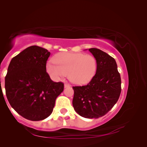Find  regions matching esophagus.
I'll return each mask as SVG.
<instances>
[{"instance_id": "1", "label": "esophagus", "mask_w": 147, "mask_h": 147, "mask_svg": "<svg viewBox=\"0 0 147 147\" xmlns=\"http://www.w3.org/2000/svg\"><path fill=\"white\" fill-rule=\"evenodd\" d=\"M71 86H70V84H67V83H65L64 84V87L65 88H67V87H70Z\"/></svg>"}]
</instances>
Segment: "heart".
Listing matches in <instances>:
<instances>
[{
	"instance_id": "obj_1",
	"label": "heart",
	"mask_w": 147,
	"mask_h": 147,
	"mask_svg": "<svg viewBox=\"0 0 147 147\" xmlns=\"http://www.w3.org/2000/svg\"><path fill=\"white\" fill-rule=\"evenodd\" d=\"M53 61L47 63V73L55 80L68 75L71 82L77 85L88 83L94 75L96 60L91 55L81 53H63L54 57Z\"/></svg>"
}]
</instances>
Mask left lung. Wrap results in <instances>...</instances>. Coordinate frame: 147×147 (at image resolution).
<instances>
[{
  "mask_svg": "<svg viewBox=\"0 0 147 147\" xmlns=\"http://www.w3.org/2000/svg\"><path fill=\"white\" fill-rule=\"evenodd\" d=\"M89 51L96 60V74L87 85L73 87V105L83 117L97 119L117 103L121 92V79L115 59L100 49Z\"/></svg>",
  "mask_w": 147,
  "mask_h": 147,
  "instance_id": "1",
  "label": "left lung"
}]
</instances>
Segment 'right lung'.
<instances>
[{
  "instance_id": "right-lung-1",
  "label": "right lung",
  "mask_w": 147,
  "mask_h": 147,
  "mask_svg": "<svg viewBox=\"0 0 147 147\" xmlns=\"http://www.w3.org/2000/svg\"><path fill=\"white\" fill-rule=\"evenodd\" d=\"M50 52L31 46L13 57L5 77L6 94L9 104L20 115L37 121L51 115L55 101L64 89L54 82L46 71Z\"/></svg>"
}]
</instances>
